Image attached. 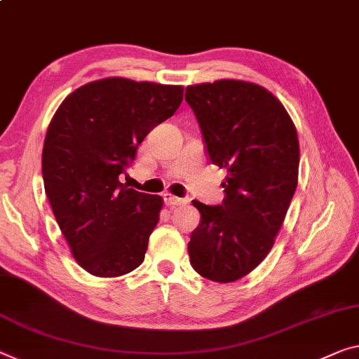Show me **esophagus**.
Returning a JSON list of instances; mask_svg holds the SVG:
<instances>
[{
    "mask_svg": "<svg viewBox=\"0 0 359 359\" xmlns=\"http://www.w3.org/2000/svg\"><path fill=\"white\" fill-rule=\"evenodd\" d=\"M163 201H165V203H167L168 207H178V205H184V203L187 202L186 198L175 197V196H172V194H165V196H163Z\"/></svg>",
    "mask_w": 359,
    "mask_h": 359,
    "instance_id": "34e87169",
    "label": "esophagus"
}]
</instances>
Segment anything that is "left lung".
<instances>
[{
	"mask_svg": "<svg viewBox=\"0 0 359 359\" xmlns=\"http://www.w3.org/2000/svg\"><path fill=\"white\" fill-rule=\"evenodd\" d=\"M208 157L228 170L222 205L192 201L202 215L187 245L191 264L215 283H234L260 264L299 183L295 125L278 97L242 80L186 88Z\"/></svg>",
	"mask_w": 359,
	"mask_h": 359,
	"instance_id": "8db88e82",
	"label": "left lung"
}]
</instances>
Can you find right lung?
Wrapping results in <instances>:
<instances>
[{
    "mask_svg": "<svg viewBox=\"0 0 359 359\" xmlns=\"http://www.w3.org/2000/svg\"><path fill=\"white\" fill-rule=\"evenodd\" d=\"M183 86L102 79L64 99L41 156L45 191L76 263L117 278L144 262L163 198L130 189L120 175L149 131L172 117Z\"/></svg>",
    "mask_w": 359,
    "mask_h": 359,
    "instance_id": "add662e5",
    "label": "right lung"
}]
</instances>
